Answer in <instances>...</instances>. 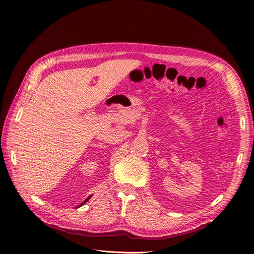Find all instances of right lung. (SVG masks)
Instances as JSON below:
<instances>
[{
  "mask_svg": "<svg viewBox=\"0 0 254 254\" xmlns=\"http://www.w3.org/2000/svg\"><path fill=\"white\" fill-rule=\"evenodd\" d=\"M90 198H91V196H89V197H88V198H87V199H86V200H84V201H83V202H82V203H81V204H80V205H78V206H81V205H83V204H84V203H86V202H87V201H88V200H89V199H90Z\"/></svg>",
  "mask_w": 254,
  "mask_h": 254,
  "instance_id": "obj_1",
  "label": "right lung"
}]
</instances>
